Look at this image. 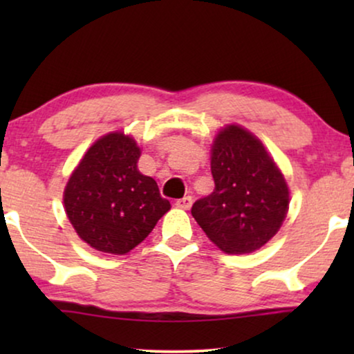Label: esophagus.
I'll return each instance as SVG.
<instances>
[{
  "mask_svg": "<svg viewBox=\"0 0 354 354\" xmlns=\"http://www.w3.org/2000/svg\"><path fill=\"white\" fill-rule=\"evenodd\" d=\"M192 203H193L192 196H183V198H180V200L176 201V206L180 207V209H190Z\"/></svg>",
  "mask_w": 354,
  "mask_h": 354,
  "instance_id": "1",
  "label": "esophagus"
}]
</instances>
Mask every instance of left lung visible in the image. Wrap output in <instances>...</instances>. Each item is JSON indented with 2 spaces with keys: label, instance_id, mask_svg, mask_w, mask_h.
I'll list each match as a JSON object with an SVG mask.
<instances>
[{
  "label": "left lung",
  "instance_id": "1",
  "mask_svg": "<svg viewBox=\"0 0 354 354\" xmlns=\"http://www.w3.org/2000/svg\"><path fill=\"white\" fill-rule=\"evenodd\" d=\"M214 192L192 206L212 243L230 254L259 250L287 216L290 192L264 145L240 125H227L211 149Z\"/></svg>",
  "mask_w": 354,
  "mask_h": 354
}]
</instances>
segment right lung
<instances>
[{
  "mask_svg": "<svg viewBox=\"0 0 354 354\" xmlns=\"http://www.w3.org/2000/svg\"><path fill=\"white\" fill-rule=\"evenodd\" d=\"M140 154L132 137L111 132L91 145L69 177L66 214L91 248L129 253L171 209L156 180L138 171Z\"/></svg>",
  "mask_w": 354,
  "mask_h": 354,
  "instance_id": "obj_1",
  "label": "right lung"
}]
</instances>
